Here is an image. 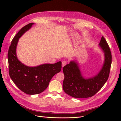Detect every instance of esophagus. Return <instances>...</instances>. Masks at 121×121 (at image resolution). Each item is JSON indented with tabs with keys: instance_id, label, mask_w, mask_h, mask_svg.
<instances>
[{
	"instance_id": "1",
	"label": "esophagus",
	"mask_w": 121,
	"mask_h": 121,
	"mask_svg": "<svg viewBox=\"0 0 121 121\" xmlns=\"http://www.w3.org/2000/svg\"><path fill=\"white\" fill-rule=\"evenodd\" d=\"M67 61H65V60H64V61H62V68H63L65 65H67Z\"/></svg>"
}]
</instances>
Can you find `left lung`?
Segmentation results:
<instances>
[{
	"label": "left lung",
	"mask_w": 121,
	"mask_h": 121,
	"mask_svg": "<svg viewBox=\"0 0 121 121\" xmlns=\"http://www.w3.org/2000/svg\"><path fill=\"white\" fill-rule=\"evenodd\" d=\"M104 52V60L102 68L97 75L84 78L76 60L71 61L63 68L65 79L63 88L67 94L75 98H88L94 95L108 79L112 64V54L109 46L102 36L99 44Z\"/></svg>",
	"instance_id": "1"
}]
</instances>
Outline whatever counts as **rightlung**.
<instances>
[{
    "label": "right lung",
    "mask_w": 121,
    "mask_h": 121,
    "mask_svg": "<svg viewBox=\"0 0 121 121\" xmlns=\"http://www.w3.org/2000/svg\"><path fill=\"white\" fill-rule=\"evenodd\" d=\"M34 23L23 27L13 38L8 52L9 74L10 78L24 93L34 95L42 92L48 87L53 77L61 69V62L28 67L18 60L16 49L19 38L30 29Z\"/></svg>",
    "instance_id": "1"
}]
</instances>
